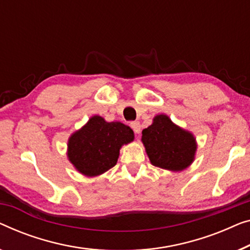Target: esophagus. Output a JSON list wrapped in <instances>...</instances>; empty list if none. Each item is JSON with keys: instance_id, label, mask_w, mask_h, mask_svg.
Returning a JSON list of instances; mask_svg holds the SVG:
<instances>
[{"instance_id": "1", "label": "esophagus", "mask_w": 250, "mask_h": 250, "mask_svg": "<svg viewBox=\"0 0 250 250\" xmlns=\"http://www.w3.org/2000/svg\"><path fill=\"white\" fill-rule=\"evenodd\" d=\"M131 127L133 128V131L135 132V134L141 133V124L139 122H132L131 123Z\"/></svg>"}]
</instances>
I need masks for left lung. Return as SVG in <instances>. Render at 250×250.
<instances>
[{
	"label": "left lung",
	"instance_id": "1",
	"mask_svg": "<svg viewBox=\"0 0 250 250\" xmlns=\"http://www.w3.org/2000/svg\"><path fill=\"white\" fill-rule=\"evenodd\" d=\"M142 142L151 164L155 167L182 171L195 159L197 149L193 134L173 124L167 115H157L142 131Z\"/></svg>",
	"mask_w": 250,
	"mask_h": 250
}]
</instances>
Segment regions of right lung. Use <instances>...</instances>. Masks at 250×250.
Wrapping results in <instances>:
<instances>
[{
    "mask_svg": "<svg viewBox=\"0 0 250 250\" xmlns=\"http://www.w3.org/2000/svg\"><path fill=\"white\" fill-rule=\"evenodd\" d=\"M133 140L131 127L96 115L68 139L67 158L82 175L99 176L117 164L121 147Z\"/></svg>",
    "mask_w": 250,
    "mask_h": 250,
    "instance_id": "obj_1",
    "label": "right lung"
}]
</instances>
